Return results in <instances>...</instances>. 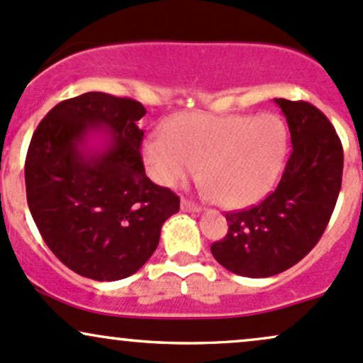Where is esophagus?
Wrapping results in <instances>:
<instances>
[{"label": "esophagus", "instance_id": "esophagus-1", "mask_svg": "<svg viewBox=\"0 0 363 363\" xmlns=\"http://www.w3.org/2000/svg\"><path fill=\"white\" fill-rule=\"evenodd\" d=\"M181 208H182V211H201V206L194 205V203H191L189 199H182Z\"/></svg>", "mask_w": 363, "mask_h": 363}]
</instances>
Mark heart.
<instances>
[{"label":"heart","instance_id":"1","mask_svg":"<svg viewBox=\"0 0 363 363\" xmlns=\"http://www.w3.org/2000/svg\"><path fill=\"white\" fill-rule=\"evenodd\" d=\"M167 135L155 133L143 145L150 172L162 186L203 177L227 208L251 205L272 189L286 153V129L277 116L184 114Z\"/></svg>","mask_w":363,"mask_h":363}]
</instances>
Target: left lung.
<instances>
[{"label": "left lung", "instance_id": "left-lung-1", "mask_svg": "<svg viewBox=\"0 0 363 363\" xmlns=\"http://www.w3.org/2000/svg\"><path fill=\"white\" fill-rule=\"evenodd\" d=\"M290 129L291 152L277 189L225 215L228 232L211 254L228 272L266 278L297 264L319 242L336 206L343 147L326 116L309 102L274 99Z\"/></svg>", "mask_w": 363, "mask_h": 363}]
</instances>
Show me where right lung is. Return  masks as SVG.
Masks as SVG:
<instances>
[{"label":"right lung","mask_w":363,"mask_h":363,"mask_svg":"<svg viewBox=\"0 0 363 363\" xmlns=\"http://www.w3.org/2000/svg\"><path fill=\"white\" fill-rule=\"evenodd\" d=\"M145 114L138 101L86 91L52 107L28 145L32 218L54 256L85 278L116 281L138 272L155 252L162 225L179 211V196L145 174ZM101 130L104 150H85Z\"/></svg>","instance_id":"obj_1"}]
</instances>
